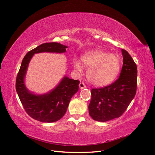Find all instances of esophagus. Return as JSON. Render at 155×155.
I'll return each instance as SVG.
<instances>
[{
	"label": "esophagus",
	"instance_id": "34e87169",
	"mask_svg": "<svg viewBox=\"0 0 155 155\" xmlns=\"http://www.w3.org/2000/svg\"><path fill=\"white\" fill-rule=\"evenodd\" d=\"M79 88H80V89H83V88H86V85L83 82H81L80 83H79Z\"/></svg>",
	"mask_w": 155,
	"mask_h": 155
}]
</instances>
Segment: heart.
<instances>
[{
    "label": "heart",
    "instance_id": "obj_1",
    "mask_svg": "<svg viewBox=\"0 0 155 155\" xmlns=\"http://www.w3.org/2000/svg\"><path fill=\"white\" fill-rule=\"evenodd\" d=\"M88 67L87 72L88 81L96 87L109 85L118 76L121 67L118 55L109 54L103 50L88 51L81 57V62L74 59V68L79 71L83 70V65Z\"/></svg>",
    "mask_w": 155,
    "mask_h": 155
}]
</instances>
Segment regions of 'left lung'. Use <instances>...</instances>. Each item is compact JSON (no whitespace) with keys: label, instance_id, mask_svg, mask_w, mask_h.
Returning a JSON list of instances; mask_svg holds the SVG:
<instances>
[{"label":"left lung","instance_id":"left-lung-1","mask_svg":"<svg viewBox=\"0 0 155 155\" xmlns=\"http://www.w3.org/2000/svg\"><path fill=\"white\" fill-rule=\"evenodd\" d=\"M123 67L119 78L111 85L91 90L89 114L93 120L105 122L119 118L126 110L137 92V67L124 49Z\"/></svg>","mask_w":155,"mask_h":155}]
</instances>
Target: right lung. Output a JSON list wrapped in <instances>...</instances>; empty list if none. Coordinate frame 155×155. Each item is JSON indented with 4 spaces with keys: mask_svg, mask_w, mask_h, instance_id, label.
I'll return each mask as SVG.
<instances>
[{
    "mask_svg": "<svg viewBox=\"0 0 155 155\" xmlns=\"http://www.w3.org/2000/svg\"><path fill=\"white\" fill-rule=\"evenodd\" d=\"M67 48L58 43H43L28 51L22 60L16 79V91L27 114L35 120L52 123L61 118L72 97L78 91L79 81L64 76L53 90L44 94H35L28 91L25 83L29 63L35 54L64 53Z\"/></svg>",
    "mask_w": 155,
    "mask_h": 155,
    "instance_id": "add662e5",
    "label": "right lung"
}]
</instances>
